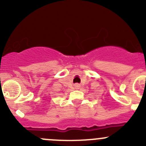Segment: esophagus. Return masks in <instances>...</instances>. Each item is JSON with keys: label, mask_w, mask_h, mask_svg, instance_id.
Listing matches in <instances>:
<instances>
[{"label": "esophagus", "mask_w": 146, "mask_h": 146, "mask_svg": "<svg viewBox=\"0 0 146 146\" xmlns=\"http://www.w3.org/2000/svg\"><path fill=\"white\" fill-rule=\"evenodd\" d=\"M75 87H76V89H78V88L79 87V85H76V86H75Z\"/></svg>", "instance_id": "1"}]
</instances>
